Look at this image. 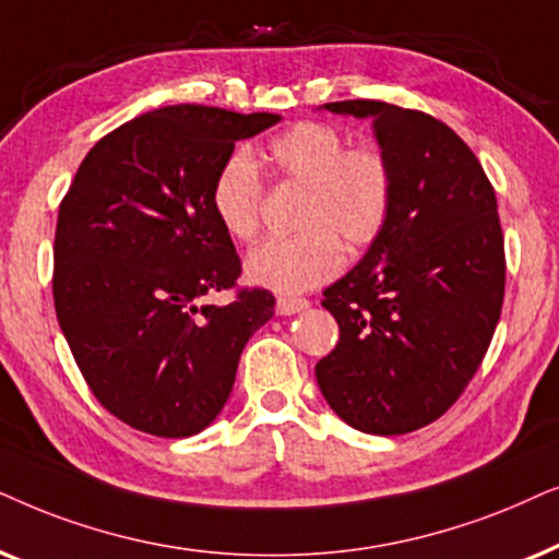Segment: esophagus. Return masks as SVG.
I'll return each instance as SVG.
<instances>
[{
  "label": "esophagus",
  "instance_id": "obj_1",
  "mask_svg": "<svg viewBox=\"0 0 559 559\" xmlns=\"http://www.w3.org/2000/svg\"><path fill=\"white\" fill-rule=\"evenodd\" d=\"M304 309H309L307 299H292V296H281V299L275 301V311H278L281 317L299 314V311H304Z\"/></svg>",
  "mask_w": 559,
  "mask_h": 559
}]
</instances>
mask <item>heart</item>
<instances>
[{"label":"heart","instance_id":"1","mask_svg":"<svg viewBox=\"0 0 559 559\" xmlns=\"http://www.w3.org/2000/svg\"><path fill=\"white\" fill-rule=\"evenodd\" d=\"M275 176L304 186L296 237H271L245 260L250 284L275 294H304L342 267V242L362 250L383 233L393 204V168L378 147H347L340 130L299 122L263 151ZM214 219L233 240H252L260 227L263 176L250 153H229L210 191Z\"/></svg>","mask_w":559,"mask_h":559}]
</instances>
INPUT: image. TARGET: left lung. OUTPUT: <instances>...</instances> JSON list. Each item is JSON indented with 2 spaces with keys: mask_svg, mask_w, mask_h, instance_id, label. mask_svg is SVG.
<instances>
[{
  "mask_svg": "<svg viewBox=\"0 0 559 559\" xmlns=\"http://www.w3.org/2000/svg\"><path fill=\"white\" fill-rule=\"evenodd\" d=\"M324 109L373 119L393 204L366 258L324 292L340 342L317 362V383L349 427L406 435L455 404L493 340L506 286L496 191L431 115L373 99Z\"/></svg>",
  "mask_w": 559,
  "mask_h": 559,
  "instance_id": "8db88e82",
  "label": "left lung"
}]
</instances>
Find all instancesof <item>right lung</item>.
Segmentation results:
<instances>
[{"instance_id":"1","label":"right lung","mask_w":559,"mask_h":559,"mask_svg":"<svg viewBox=\"0 0 559 559\" xmlns=\"http://www.w3.org/2000/svg\"><path fill=\"white\" fill-rule=\"evenodd\" d=\"M278 115L174 104L96 143L58 210L53 301L99 404L132 429L191 437L217 419L252 332L273 317L265 288L206 296L240 278L210 191L237 140Z\"/></svg>"}]
</instances>
